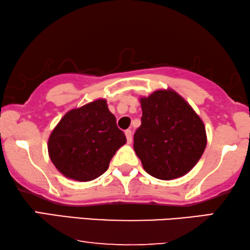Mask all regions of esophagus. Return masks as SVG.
<instances>
[{"instance_id":"34e87169","label":"esophagus","mask_w":250,"mask_h":250,"mask_svg":"<svg viewBox=\"0 0 250 250\" xmlns=\"http://www.w3.org/2000/svg\"><path fill=\"white\" fill-rule=\"evenodd\" d=\"M125 135H126V139H127V143H131L132 142V131L131 129H126L125 131Z\"/></svg>"}]
</instances>
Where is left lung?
I'll list each match as a JSON object with an SVG mask.
<instances>
[{
	"label": "left lung",
	"mask_w": 250,
	"mask_h": 250,
	"mask_svg": "<svg viewBox=\"0 0 250 250\" xmlns=\"http://www.w3.org/2000/svg\"><path fill=\"white\" fill-rule=\"evenodd\" d=\"M140 102L142 117L134 134V151L146 172L159 180L190 172L207 145L199 116L172 90L156 91Z\"/></svg>",
	"instance_id": "obj_1"
}]
</instances>
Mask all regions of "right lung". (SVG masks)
<instances>
[{"label": "right lung", "instance_id": "add662e5", "mask_svg": "<svg viewBox=\"0 0 250 250\" xmlns=\"http://www.w3.org/2000/svg\"><path fill=\"white\" fill-rule=\"evenodd\" d=\"M126 143L104 99L73 109L51 133L47 149L54 166L69 179L87 182L108 169L116 151Z\"/></svg>", "mask_w": 250, "mask_h": 250}]
</instances>
